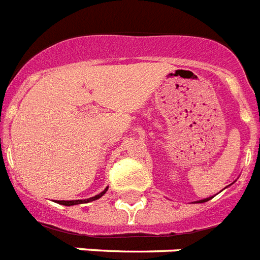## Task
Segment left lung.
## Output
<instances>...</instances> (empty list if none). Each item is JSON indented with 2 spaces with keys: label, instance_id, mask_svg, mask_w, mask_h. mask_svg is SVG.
I'll list each match as a JSON object with an SVG mask.
<instances>
[{
  "label": "left lung",
  "instance_id": "8db88e82",
  "mask_svg": "<svg viewBox=\"0 0 260 260\" xmlns=\"http://www.w3.org/2000/svg\"><path fill=\"white\" fill-rule=\"evenodd\" d=\"M212 197H213V196H212ZM212 197H207V199H203V200H197V201H194V203H207V201L211 200Z\"/></svg>",
  "mask_w": 260,
  "mask_h": 260
}]
</instances>
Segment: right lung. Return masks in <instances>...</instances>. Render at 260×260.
<instances>
[{
  "mask_svg": "<svg viewBox=\"0 0 260 260\" xmlns=\"http://www.w3.org/2000/svg\"><path fill=\"white\" fill-rule=\"evenodd\" d=\"M107 189H109V186H107V188H106L103 192H101L99 194H96V196L88 197V199H84V200H70V201L59 200V201H56V203H57V204L66 205V207H71V205H78V204H86V203H91V201H95V200H98V199H101V197L103 196L106 192H107Z\"/></svg>",
  "mask_w": 260,
  "mask_h": 260,
  "instance_id": "add662e5",
  "label": "right lung"
}]
</instances>
